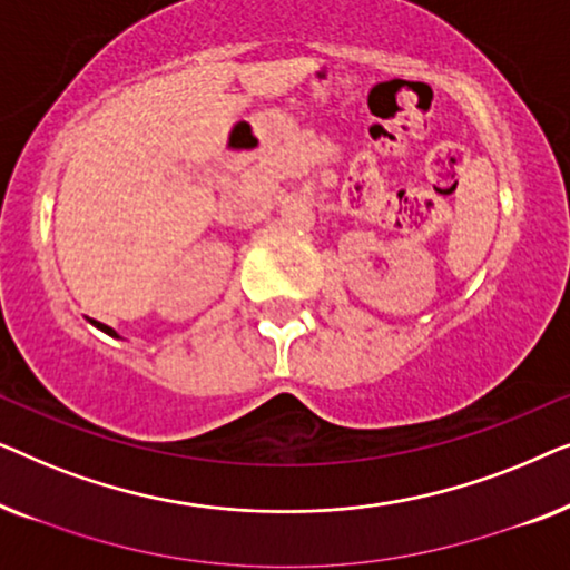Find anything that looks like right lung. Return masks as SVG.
<instances>
[{"label":"right lung","mask_w":570,"mask_h":570,"mask_svg":"<svg viewBox=\"0 0 570 570\" xmlns=\"http://www.w3.org/2000/svg\"><path fill=\"white\" fill-rule=\"evenodd\" d=\"M96 326H100V330H104V332H108V334H111V337H116V332L111 330V326H106V324H100V322H96Z\"/></svg>","instance_id":"obj_1"}]
</instances>
